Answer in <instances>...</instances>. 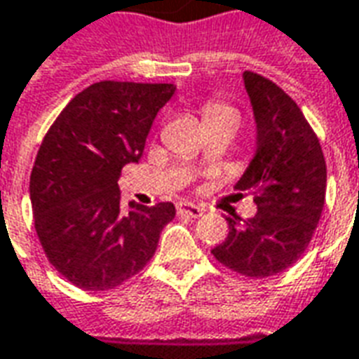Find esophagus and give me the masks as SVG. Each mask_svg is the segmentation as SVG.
Instances as JSON below:
<instances>
[{
  "mask_svg": "<svg viewBox=\"0 0 359 359\" xmlns=\"http://www.w3.org/2000/svg\"><path fill=\"white\" fill-rule=\"evenodd\" d=\"M203 208L197 207V205H191V203H180L177 205V215L180 216H189V218H199L203 216Z\"/></svg>",
  "mask_w": 359,
  "mask_h": 359,
  "instance_id": "34e87169",
  "label": "esophagus"
}]
</instances>
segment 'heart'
<instances>
[{
  "instance_id": "b5f03b06",
  "label": "heart",
  "mask_w": 359,
  "mask_h": 359,
  "mask_svg": "<svg viewBox=\"0 0 359 359\" xmlns=\"http://www.w3.org/2000/svg\"><path fill=\"white\" fill-rule=\"evenodd\" d=\"M226 114H236V111H233L228 104L218 102V100H210V102L205 104V108H203V118H205V121L220 118V116H226Z\"/></svg>"
}]
</instances>
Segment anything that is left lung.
<instances>
[{
	"label": "left lung",
	"instance_id": "obj_1",
	"mask_svg": "<svg viewBox=\"0 0 359 359\" xmlns=\"http://www.w3.org/2000/svg\"><path fill=\"white\" fill-rule=\"evenodd\" d=\"M243 85L257 123V151L236 184L253 193L257 215L226 216L228 238L216 261L251 278L273 276L296 263L313 238L327 191V164L317 135L288 94L253 71Z\"/></svg>",
	"mask_w": 359,
	"mask_h": 359
}]
</instances>
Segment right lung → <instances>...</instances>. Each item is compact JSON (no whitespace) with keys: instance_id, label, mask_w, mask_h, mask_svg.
Wrapping results in <instances>:
<instances>
[{"instance_id":"obj_1","label":"right lung","mask_w":359,"mask_h":359,"mask_svg":"<svg viewBox=\"0 0 359 359\" xmlns=\"http://www.w3.org/2000/svg\"><path fill=\"white\" fill-rule=\"evenodd\" d=\"M168 83L100 81L48 129L30 174L34 228L48 261L77 288L111 290L143 271L175 207L119 205L121 168L139 162Z\"/></svg>"}]
</instances>
